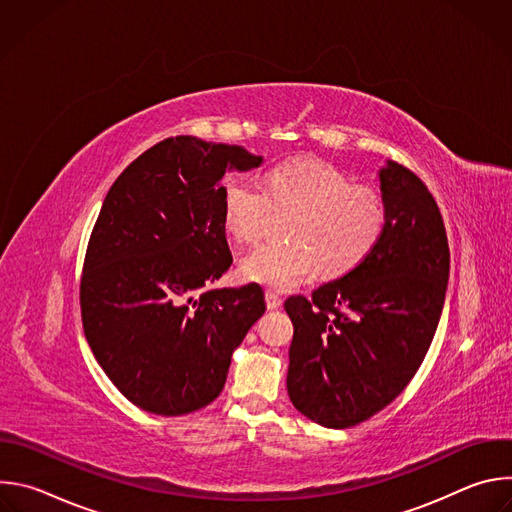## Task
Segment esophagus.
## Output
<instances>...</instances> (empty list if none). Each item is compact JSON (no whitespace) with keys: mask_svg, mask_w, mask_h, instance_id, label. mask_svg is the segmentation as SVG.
Here are the masks:
<instances>
[{"mask_svg":"<svg viewBox=\"0 0 512 512\" xmlns=\"http://www.w3.org/2000/svg\"><path fill=\"white\" fill-rule=\"evenodd\" d=\"M281 302H283V300H281L277 294H273V291H265V304H267L269 310L281 308Z\"/></svg>","mask_w":512,"mask_h":512,"instance_id":"esophagus-1","label":"esophagus"}]
</instances>
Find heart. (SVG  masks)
I'll list each match as a JSON object with an SVG mask.
<instances>
[{
    "instance_id": "b5f03b06",
    "label": "heart",
    "mask_w": 512,
    "mask_h": 512,
    "mask_svg": "<svg viewBox=\"0 0 512 512\" xmlns=\"http://www.w3.org/2000/svg\"><path fill=\"white\" fill-rule=\"evenodd\" d=\"M263 186L237 176L221 188L223 225L237 241H257L273 210L291 212L285 241H269L241 261L249 281L291 289L316 271L344 275L369 257L385 231V198L330 164L283 162L265 174Z\"/></svg>"
}]
</instances>
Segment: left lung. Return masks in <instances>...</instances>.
<instances>
[{"mask_svg":"<svg viewBox=\"0 0 512 512\" xmlns=\"http://www.w3.org/2000/svg\"><path fill=\"white\" fill-rule=\"evenodd\" d=\"M385 231L360 265L285 300L294 322L287 393L308 419L352 427L385 409L413 379L440 322L450 247L427 186L387 160L379 170Z\"/></svg>","mask_w":512,"mask_h":512,"instance_id":"left-lung-1","label":"left lung"}]
</instances>
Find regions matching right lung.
I'll return each mask as SVG.
<instances>
[{"label":"right lung","mask_w":512,"mask_h":512,"mask_svg":"<svg viewBox=\"0 0 512 512\" xmlns=\"http://www.w3.org/2000/svg\"><path fill=\"white\" fill-rule=\"evenodd\" d=\"M261 162L243 145L168 137L103 200L81 277L83 328L105 375L143 411L174 417L212 403L265 312L257 283L206 289L233 263L221 180Z\"/></svg>","instance_id":"right-lung-1"}]
</instances>
